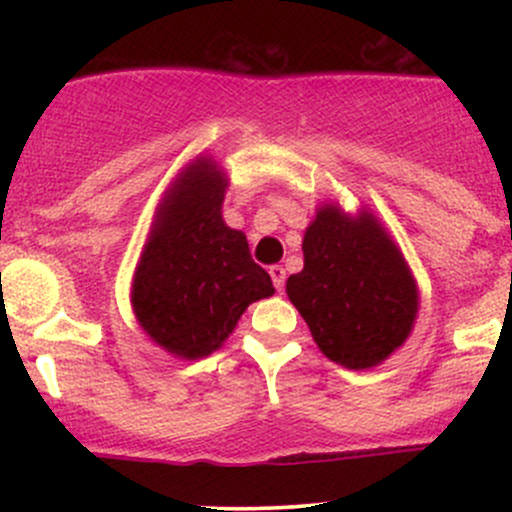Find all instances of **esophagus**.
<instances>
[{"label": "esophagus", "mask_w": 512, "mask_h": 512, "mask_svg": "<svg viewBox=\"0 0 512 512\" xmlns=\"http://www.w3.org/2000/svg\"><path fill=\"white\" fill-rule=\"evenodd\" d=\"M269 276H272V281H274V289L276 291H284L286 269L281 267V264H272V267H269Z\"/></svg>", "instance_id": "obj_1"}]
</instances>
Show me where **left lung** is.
<instances>
[{"instance_id":"1","label":"left lung","mask_w":512,"mask_h":512,"mask_svg":"<svg viewBox=\"0 0 512 512\" xmlns=\"http://www.w3.org/2000/svg\"><path fill=\"white\" fill-rule=\"evenodd\" d=\"M286 296L310 327L317 349L349 370L387 361L419 315V284L395 238L373 211L349 214L322 202L303 236V269Z\"/></svg>"}]
</instances>
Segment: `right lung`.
Listing matches in <instances>:
<instances>
[{
  "mask_svg": "<svg viewBox=\"0 0 512 512\" xmlns=\"http://www.w3.org/2000/svg\"><path fill=\"white\" fill-rule=\"evenodd\" d=\"M226 187L214 156L192 158L163 192L132 276L139 327L182 361L221 349L248 305L274 293L245 233L223 221Z\"/></svg>",
  "mask_w": 512,
  "mask_h": 512,
  "instance_id": "1",
  "label": "right lung"
}]
</instances>
